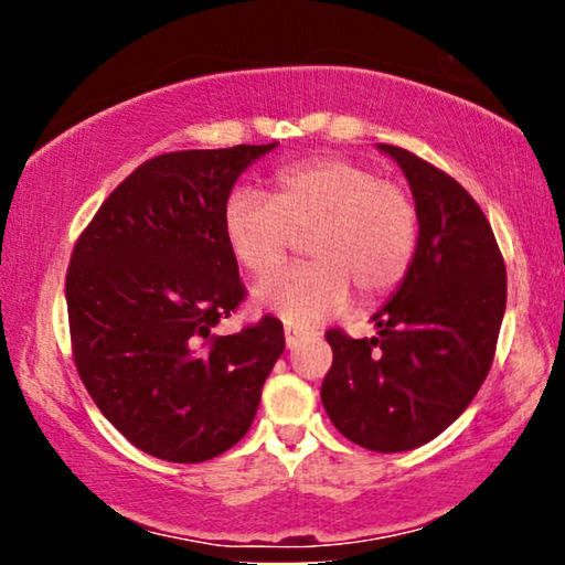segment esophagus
Wrapping results in <instances>:
<instances>
[{
	"instance_id": "34e87169",
	"label": "esophagus",
	"mask_w": 565,
	"mask_h": 565,
	"mask_svg": "<svg viewBox=\"0 0 565 565\" xmlns=\"http://www.w3.org/2000/svg\"><path fill=\"white\" fill-rule=\"evenodd\" d=\"M300 337H303V329H298V327H285V344H288V350H292V347H296L298 342H300Z\"/></svg>"
}]
</instances>
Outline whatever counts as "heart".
<instances>
[{
  "label": "heart",
  "mask_w": 565,
  "mask_h": 565,
  "mask_svg": "<svg viewBox=\"0 0 565 565\" xmlns=\"http://www.w3.org/2000/svg\"><path fill=\"white\" fill-rule=\"evenodd\" d=\"M223 238L254 277L280 267L308 236L311 265L288 267L254 290V303L280 319L319 323L350 300L388 296L412 267L419 213L408 192L360 161L323 157L282 167L273 198L236 188L223 205Z\"/></svg>",
  "instance_id": "1"
}]
</instances>
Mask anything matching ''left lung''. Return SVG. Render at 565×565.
Masks as SVG:
<instances>
[{
  "instance_id": "1",
  "label": "left lung",
  "mask_w": 565,
  "mask_h": 565,
  "mask_svg": "<svg viewBox=\"0 0 565 565\" xmlns=\"http://www.w3.org/2000/svg\"><path fill=\"white\" fill-rule=\"evenodd\" d=\"M396 161L419 213L412 267L377 308L373 339L331 329L321 401L354 445L404 452L466 412L489 375L507 308V269L486 215L450 174L398 146Z\"/></svg>"
}]
</instances>
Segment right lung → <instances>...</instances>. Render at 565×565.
<instances>
[{"instance_id": "1", "label": "right lung", "mask_w": 565, "mask_h": 565, "mask_svg": "<svg viewBox=\"0 0 565 565\" xmlns=\"http://www.w3.org/2000/svg\"><path fill=\"white\" fill-rule=\"evenodd\" d=\"M275 146L143 161L74 246L66 308L76 370L107 422L153 458L203 462L234 447L285 350L275 316L211 334L244 300L223 205Z\"/></svg>"}]
</instances>
